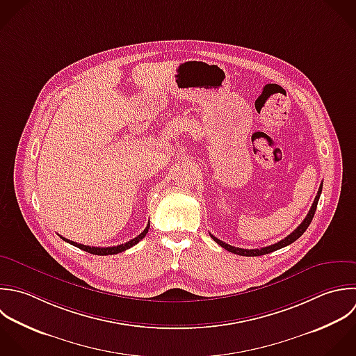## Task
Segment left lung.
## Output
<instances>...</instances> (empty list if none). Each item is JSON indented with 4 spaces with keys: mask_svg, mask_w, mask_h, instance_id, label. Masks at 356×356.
Segmentation results:
<instances>
[{
    "mask_svg": "<svg viewBox=\"0 0 356 356\" xmlns=\"http://www.w3.org/2000/svg\"><path fill=\"white\" fill-rule=\"evenodd\" d=\"M322 187H323V186L321 184L319 191H318V195H316V198H315V201H314V204H312V207H311V209H309L307 218L302 220V223H301L291 234H289L286 238H283L282 241H279V243H276V244H273V245L264 247V248H257V250H244V248H237V247L229 245V244L220 241L219 238H216V237L212 236V234H211V237H212L220 247H223L225 250H227L229 252H233V254L241 255V257H259V255H266V254H270V252H273V251H277V250H280V248H283V247H287V245H290L291 243H294L296 240H298V238L305 233V230L308 229V226L311 225V222H312V219H314V216H315V212H316V207H318L321 194H322Z\"/></svg>",
    "mask_w": 356,
    "mask_h": 356,
    "instance_id": "1",
    "label": "left lung"
}]
</instances>
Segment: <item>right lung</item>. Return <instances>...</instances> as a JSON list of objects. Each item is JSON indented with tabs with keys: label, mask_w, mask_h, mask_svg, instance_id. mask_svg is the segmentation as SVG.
Segmentation results:
<instances>
[{
	"label": "right lung",
	"mask_w": 356,
	"mask_h": 356,
	"mask_svg": "<svg viewBox=\"0 0 356 356\" xmlns=\"http://www.w3.org/2000/svg\"><path fill=\"white\" fill-rule=\"evenodd\" d=\"M148 229H149V222H148L147 227L144 229V232H143V233H140L136 238H133V240L127 241L126 244H120V245H116V247H105V248H99V247H90V245L77 244V243L70 241V240H67V238H65V237H62V236H60V238H62L63 241H66V243H69V244H72V245H74V247H77V248H80V250L86 251V252L92 254V255H113V254L123 252V251H126V250L131 248L133 245H136L138 241H141V240L145 237V234L148 233Z\"/></svg>",
	"instance_id": "add662e5"
}]
</instances>
